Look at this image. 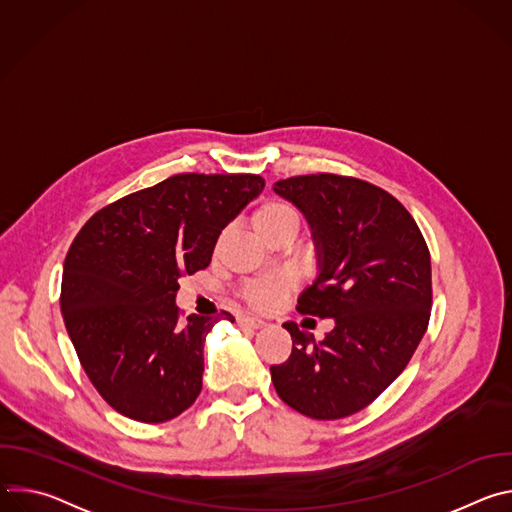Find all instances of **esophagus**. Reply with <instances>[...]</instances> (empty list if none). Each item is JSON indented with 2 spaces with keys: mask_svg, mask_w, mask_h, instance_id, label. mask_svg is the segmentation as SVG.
Listing matches in <instances>:
<instances>
[{
  "mask_svg": "<svg viewBox=\"0 0 512 512\" xmlns=\"http://www.w3.org/2000/svg\"><path fill=\"white\" fill-rule=\"evenodd\" d=\"M239 326H241V328L259 330V328H265L267 322L261 320V318H255V316H243V318H239Z\"/></svg>",
  "mask_w": 512,
  "mask_h": 512,
  "instance_id": "obj_1",
  "label": "esophagus"
}]
</instances>
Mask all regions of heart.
I'll list each match as a JSON object with an SVG mask.
<instances>
[{
  "label": "heart",
  "instance_id": "1",
  "mask_svg": "<svg viewBox=\"0 0 512 512\" xmlns=\"http://www.w3.org/2000/svg\"><path fill=\"white\" fill-rule=\"evenodd\" d=\"M251 225H253L255 233L265 243H271L283 235L296 237V233L300 231V225H302V218H300V212L291 204H287L283 200H267L253 210ZM289 289H291V281L287 277L257 279L243 287V298L253 308L267 310L281 296H285Z\"/></svg>",
  "mask_w": 512,
  "mask_h": 512
}]
</instances>
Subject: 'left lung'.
I'll return each mask as SVG.
<instances>
[{"label":"left lung","mask_w":512,"mask_h":512,"mask_svg":"<svg viewBox=\"0 0 512 512\" xmlns=\"http://www.w3.org/2000/svg\"><path fill=\"white\" fill-rule=\"evenodd\" d=\"M312 229L318 275L298 312L332 318L322 342L285 322L291 354L273 364L277 395L312 419L348 417L373 403L407 367L431 310V259L407 208L358 178L279 180Z\"/></svg>","instance_id":"8db88e82"}]
</instances>
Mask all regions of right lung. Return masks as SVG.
<instances>
[{
    "label": "right lung",
    "mask_w": 512,
    "mask_h": 512,
    "mask_svg": "<svg viewBox=\"0 0 512 512\" xmlns=\"http://www.w3.org/2000/svg\"><path fill=\"white\" fill-rule=\"evenodd\" d=\"M263 186L255 174H178L105 206L72 241L62 318L87 377L117 413L162 423L200 395L216 320L180 318L178 279L208 267L218 235Z\"/></svg>",
    "instance_id": "add662e5"
}]
</instances>
